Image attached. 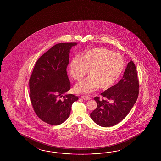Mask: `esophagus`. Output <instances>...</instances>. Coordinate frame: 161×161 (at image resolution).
Returning a JSON list of instances; mask_svg holds the SVG:
<instances>
[{
    "instance_id": "1",
    "label": "esophagus",
    "mask_w": 161,
    "mask_h": 161,
    "mask_svg": "<svg viewBox=\"0 0 161 161\" xmlns=\"http://www.w3.org/2000/svg\"><path fill=\"white\" fill-rule=\"evenodd\" d=\"M81 98H82V99L86 100V101L90 100V99H92V98L88 96H81Z\"/></svg>"
}]
</instances>
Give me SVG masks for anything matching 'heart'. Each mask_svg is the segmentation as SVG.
I'll list each match as a JSON object with an SVG mask.
<instances>
[{
    "mask_svg": "<svg viewBox=\"0 0 161 161\" xmlns=\"http://www.w3.org/2000/svg\"><path fill=\"white\" fill-rule=\"evenodd\" d=\"M121 55L109 49L96 47L83 53L80 58H74L69 64V71L74 79L80 81L89 70V76L75 86L76 92L91 93L100 87H110L120 78L124 68Z\"/></svg>",
    "mask_w": 161,
    "mask_h": 161,
    "instance_id": "1",
    "label": "heart"
}]
</instances>
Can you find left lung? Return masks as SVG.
<instances>
[{"mask_svg": "<svg viewBox=\"0 0 161 161\" xmlns=\"http://www.w3.org/2000/svg\"><path fill=\"white\" fill-rule=\"evenodd\" d=\"M139 87L136 69L131 60L128 63L119 82L101 94L105 99L100 100L98 97L94 98L97 107L90 113L92 119L103 127H112L119 123L136 103Z\"/></svg>", "mask_w": 161, "mask_h": 161, "instance_id": "left-lung-1", "label": "left lung"}]
</instances>
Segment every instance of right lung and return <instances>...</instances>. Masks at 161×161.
Here are the masks:
<instances>
[{
  "label": "right lung",
  "instance_id": "obj_1",
  "mask_svg": "<svg viewBox=\"0 0 161 161\" xmlns=\"http://www.w3.org/2000/svg\"><path fill=\"white\" fill-rule=\"evenodd\" d=\"M76 42L59 43L38 59L29 79L30 99L34 112L42 121L58 125L70 114L77 96L66 92L70 89L67 67L70 49Z\"/></svg>",
  "mask_w": 161,
  "mask_h": 161
}]
</instances>
